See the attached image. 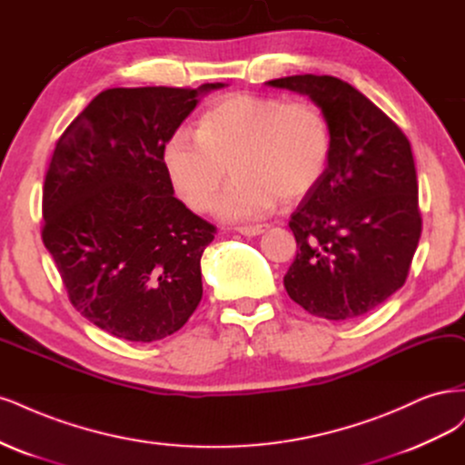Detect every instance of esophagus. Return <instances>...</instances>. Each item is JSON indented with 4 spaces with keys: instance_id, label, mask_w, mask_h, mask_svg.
<instances>
[{
    "instance_id": "1",
    "label": "esophagus",
    "mask_w": 465,
    "mask_h": 465,
    "mask_svg": "<svg viewBox=\"0 0 465 465\" xmlns=\"http://www.w3.org/2000/svg\"><path fill=\"white\" fill-rule=\"evenodd\" d=\"M268 228H271L268 223H257V226H239V228H235V232L242 235H247V237H254V235L264 233Z\"/></svg>"
}]
</instances>
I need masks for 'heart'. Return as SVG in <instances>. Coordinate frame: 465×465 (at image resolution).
I'll use <instances>...</instances> for the list:
<instances>
[{"label":"heart","mask_w":465,"mask_h":465,"mask_svg":"<svg viewBox=\"0 0 465 465\" xmlns=\"http://www.w3.org/2000/svg\"><path fill=\"white\" fill-rule=\"evenodd\" d=\"M331 153V127L312 104L230 94L199 117L194 139L187 131L173 133L162 162L179 199L194 213L213 206L228 166L233 179L216 213L247 220L271 211L278 197L290 203L307 194L324 175Z\"/></svg>","instance_id":"b5f03b06"}]
</instances>
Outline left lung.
<instances>
[{
  "label": "left lung",
  "mask_w": 465,
  "mask_h": 465,
  "mask_svg": "<svg viewBox=\"0 0 465 465\" xmlns=\"http://www.w3.org/2000/svg\"><path fill=\"white\" fill-rule=\"evenodd\" d=\"M266 84L309 96L332 137L324 175L290 220L299 251L283 288L314 317H363L403 286L421 237L411 144L346 81L293 74Z\"/></svg>",
  "instance_id": "left-lung-1"
}]
</instances>
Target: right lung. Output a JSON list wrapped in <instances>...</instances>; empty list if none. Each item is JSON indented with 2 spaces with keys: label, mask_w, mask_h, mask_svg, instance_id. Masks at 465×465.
<instances>
[{
  "label": "right lung",
  "mask_w": 465,
  "mask_h": 465,
  "mask_svg": "<svg viewBox=\"0 0 465 465\" xmlns=\"http://www.w3.org/2000/svg\"><path fill=\"white\" fill-rule=\"evenodd\" d=\"M222 86L108 88L55 143L42 242L73 307L115 338H166L201 303V257L216 228L173 197L162 148Z\"/></svg>",
  "instance_id": "1"
}]
</instances>
